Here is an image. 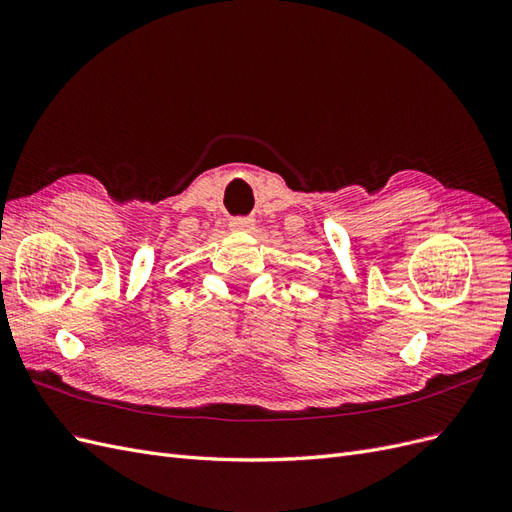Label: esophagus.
<instances>
[{
    "label": "esophagus",
    "mask_w": 512,
    "mask_h": 512,
    "mask_svg": "<svg viewBox=\"0 0 512 512\" xmlns=\"http://www.w3.org/2000/svg\"><path fill=\"white\" fill-rule=\"evenodd\" d=\"M228 226H230L232 232H252L254 230V220L237 218V220H232Z\"/></svg>",
    "instance_id": "34e87169"
}]
</instances>
